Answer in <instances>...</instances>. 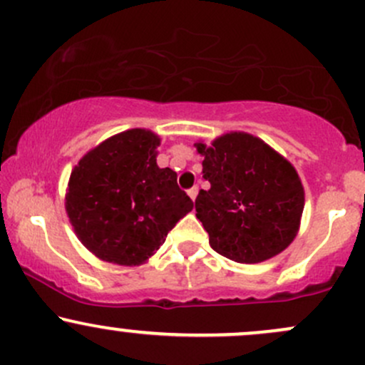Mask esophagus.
<instances>
[{"label": "esophagus", "mask_w": 365, "mask_h": 365, "mask_svg": "<svg viewBox=\"0 0 365 365\" xmlns=\"http://www.w3.org/2000/svg\"><path fill=\"white\" fill-rule=\"evenodd\" d=\"M187 195H190V198L195 202V198H197V195H198V187L193 186L191 190H187Z\"/></svg>", "instance_id": "1"}]
</instances>
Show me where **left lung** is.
<instances>
[{"instance_id":"1","label":"left lung","mask_w":365,"mask_h":365,"mask_svg":"<svg viewBox=\"0 0 365 365\" xmlns=\"http://www.w3.org/2000/svg\"><path fill=\"white\" fill-rule=\"evenodd\" d=\"M210 190L195 200L209 244L231 261L254 264L287 249L299 231L304 190L291 162L259 137L230 132L195 143Z\"/></svg>"}]
</instances>
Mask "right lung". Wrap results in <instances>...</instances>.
I'll use <instances>...</instances> for the list:
<instances>
[{
    "mask_svg": "<svg viewBox=\"0 0 365 365\" xmlns=\"http://www.w3.org/2000/svg\"><path fill=\"white\" fill-rule=\"evenodd\" d=\"M160 137L130 128L103 140L73 168L66 212L93 256L120 266L146 262L193 202L172 168L156 165Z\"/></svg>",
    "mask_w": 365,
    "mask_h": 365,
    "instance_id": "obj_1",
    "label": "right lung"
}]
</instances>
